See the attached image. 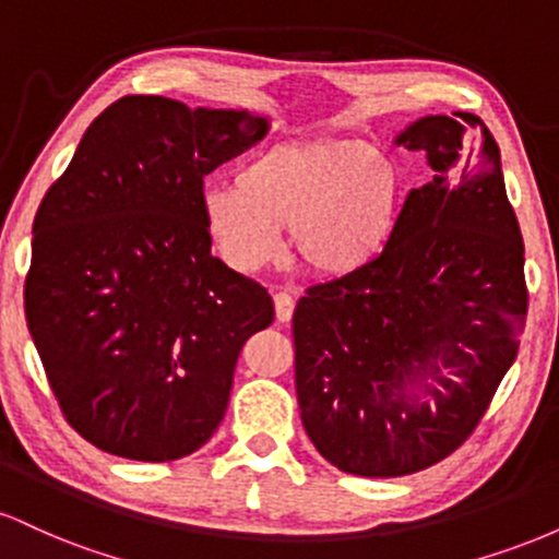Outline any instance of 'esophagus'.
I'll return each mask as SVG.
<instances>
[{
  "label": "esophagus",
  "mask_w": 559,
  "mask_h": 559,
  "mask_svg": "<svg viewBox=\"0 0 559 559\" xmlns=\"http://www.w3.org/2000/svg\"><path fill=\"white\" fill-rule=\"evenodd\" d=\"M275 318H278V323H288L294 316V307H297V301H294V297L288 292H275Z\"/></svg>",
  "instance_id": "1"
}]
</instances>
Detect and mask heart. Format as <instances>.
<instances>
[{"label":"heart","instance_id":"1","mask_svg":"<svg viewBox=\"0 0 559 559\" xmlns=\"http://www.w3.org/2000/svg\"><path fill=\"white\" fill-rule=\"evenodd\" d=\"M396 173L362 141L281 144L247 163L234 183L207 186L204 226L236 271L281 258L292 230L294 258L307 273L342 278L362 271L396 226Z\"/></svg>","mask_w":559,"mask_h":559}]
</instances>
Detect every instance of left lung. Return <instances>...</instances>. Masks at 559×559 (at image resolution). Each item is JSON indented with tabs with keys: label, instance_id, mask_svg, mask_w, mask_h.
I'll return each instance as SVG.
<instances>
[{
	"label": "left lung",
	"instance_id": "left-lung-1",
	"mask_svg": "<svg viewBox=\"0 0 559 559\" xmlns=\"http://www.w3.org/2000/svg\"><path fill=\"white\" fill-rule=\"evenodd\" d=\"M460 118L428 115L400 133L436 176L409 191L370 265L310 286L294 310L301 423L344 473L396 478L441 463L515 362L528 312L521 226L491 131ZM465 122L481 128L478 147L462 144Z\"/></svg>",
	"mask_w": 559,
	"mask_h": 559
}]
</instances>
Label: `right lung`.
Here are the masks:
<instances>
[{
    "label": "right lung",
    "mask_w": 559,
    "mask_h": 559,
    "mask_svg": "<svg viewBox=\"0 0 559 559\" xmlns=\"http://www.w3.org/2000/svg\"><path fill=\"white\" fill-rule=\"evenodd\" d=\"M265 133L247 110L123 96L38 204L25 320L62 415L102 452L165 463L221 426L275 307L210 252L204 176Z\"/></svg>",
    "instance_id": "add662e5"
}]
</instances>
